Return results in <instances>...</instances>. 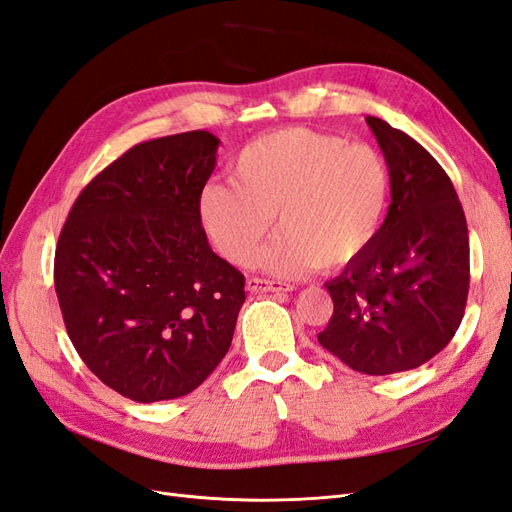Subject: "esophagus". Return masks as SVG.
Masks as SVG:
<instances>
[{"mask_svg":"<svg viewBox=\"0 0 512 512\" xmlns=\"http://www.w3.org/2000/svg\"><path fill=\"white\" fill-rule=\"evenodd\" d=\"M247 290L250 292H290L292 286L282 282H271V280H260V277H250L247 280Z\"/></svg>","mask_w":512,"mask_h":512,"instance_id":"1","label":"esophagus"}]
</instances>
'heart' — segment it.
Instances as JSON below:
<instances>
[{"label":"heart","instance_id":"heart-1","mask_svg":"<svg viewBox=\"0 0 512 512\" xmlns=\"http://www.w3.org/2000/svg\"><path fill=\"white\" fill-rule=\"evenodd\" d=\"M235 183H207L200 220L235 265H250L277 211L280 232L260 267L294 277L314 267L339 269L374 245L391 196L380 153L309 128L258 138L232 164Z\"/></svg>","mask_w":512,"mask_h":512}]
</instances>
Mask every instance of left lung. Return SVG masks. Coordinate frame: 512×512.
Returning <instances> with one entry per match:
<instances>
[{
    "label": "left lung",
    "mask_w": 512,
    "mask_h": 512,
    "mask_svg": "<svg viewBox=\"0 0 512 512\" xmlns=\"http://www.w3.org/2000/svg\"><path fill=\"white\" fill-rule=\"evenodd\" d=\"M391 177L374 245L324 284L318 342L354 371L389 376L433 359L459 329L470 288L468 224L444 168L406 132L367 117Z\"/></svg>",
    "instance_id": "1"
}]
</instances>
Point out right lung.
<instances>
[{"label": "right lung", "mask_w": 512, "mask_h": 512, "mask_svg": "<svg viewBox=\"0 0 512 512\" xmlns=\"http://www.w3.org/2000/svg\"><path fill=\"white\" fill-rule=\"evenodd\" d=\"M218 147L205 130L134 145L79 194L57 241L55 290L76 352L141 404L203 384L245 301L243 275L200 224Z\"/></svg>", "instance_id": "right-lung-1"}]
</instances>
